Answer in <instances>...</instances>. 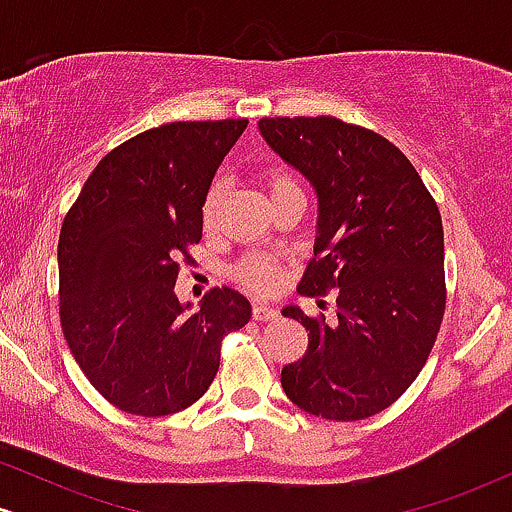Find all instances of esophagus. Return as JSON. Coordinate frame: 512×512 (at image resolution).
Wrapping results in <instances>:
<instances>
[{
  "label": "esophagus",
  "mask_w": 512,
  "mask_h": 512,
  "mask_svg": "<svg viewBox=\"0 0 512 512\" xmlns=\"http://www.w3.org/2000/svg\"><path fill=\"white\" fill-rule=\"evenodd\" d=\"M252 317H255L257 322H267V320H276L279 313H276L274 308H269V305L255 303V305H252Z\"/></svg>",
  "instance_id": "34e87169"
}]
</instances>
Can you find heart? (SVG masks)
<instances>
[{
  "mask_svg": "<svg viewBox=\"0 0 512 512\" xmlns=\"http://www.w3.org/2000/svg\"><path fill=\"white\" fill-rule=\"evenodd\" d=\"M262 180L267 185L269 197L276 195H284V192H293V190H301L298 182L286 168L272 166L267 170H262ZM223 202V182L216 180L214 185L207 190V197H204L202 204V219L207 226L216 221V214H219V207ZM233 279L238 284H243L245 289L255 291V293H269L279 286V264H276L274 257L267 255H248L243 257L236 267H233Z\"/></svg>",
  "mask_w": 512,
  "mask_h": 512,
  "instance_id": "1",
  "label": "heart"
}]
</instances>
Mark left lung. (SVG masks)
I'll return each instance as SVG.
<instances>
[{
  "mask_svg": "<svg viewBox=\"0 0 512 512\" xmlns=\"http://www.w3.org/2000/svg\"><path fill=\"white\" fill-rule=\"evenodd\" d=\"M260 132L313 182L315 257L298 291L337 289V320L284 308L308 332L281 387L308 414L358 421L404 395L445 313L443 221L411 161L378 132L337 117H262ZM325 303V301H322Z\"/></svg>",
  "mask_w": 512,
  "mask_h": 512,
  "instance_id": "1",
  "label": "left lung"
}]
</instances>
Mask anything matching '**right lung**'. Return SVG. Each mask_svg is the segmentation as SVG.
Segmentation results:
<instances>
[{
  "label": "right lung",
  "mask_w": 512,
  "mask_h": 512,
  "mask_svg": "<svg viewBox=\"0 0 512 512\" xmlns=\"http://www.w3.org/2000/svg\"><path fill=\"white\" fill-rule=\"evenodd\" d=\"M248 120L168 122L101 158L67 211L57 245L60 320L88 383L117 409L168 416L209 390L221 342L250 320L221 286L187 315L180 260L202 240V204Z\"/></svg>",
  "instance_id": "add662e5"
}]
</instances>
